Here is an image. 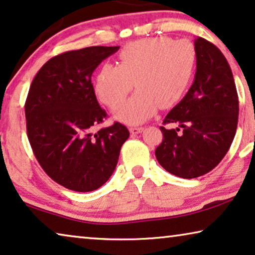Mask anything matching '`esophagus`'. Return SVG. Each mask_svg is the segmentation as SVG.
Wrapping results in <instances>:
<instances>
[{"label":"esophagus","instance_id":"esophagus-1","mask_svg":"<svg viewBox=\"0 0 255 255\" xmlns=\"http://www.w3.org/2000/svg\"><path fill=\"white\" fill-rule=\"evenodd\" d=\"M143 131V128L142 127H131L130 128V132L132 134H138L140 132Z\"/></svg>","mask_w":255,"mask_h":255}]
</instances>
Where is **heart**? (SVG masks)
Returning a JSON list of instances; mask_svg holds the SVG:
<instances>
[{
    "label": "heart",
    "instance_id": "1",
    "mask_svg": "<svg viewBox=\"0 0 255 255\" xmlns=\"http://www.w3.org/2000/svg\"><path fill=\"white\" fill-rule=\"evenodd\" d=\"M120 65L99 70L94 90L109 108L119 107L132 87L135 93L115 112L123 123L141 124L158 107L170 108L186 93L193 76L197 51L187 40L153 36L130 42L120 53Z\"/></svg>",
    "mask_w": 255,
    "mask_h": 255
}]
</instances>
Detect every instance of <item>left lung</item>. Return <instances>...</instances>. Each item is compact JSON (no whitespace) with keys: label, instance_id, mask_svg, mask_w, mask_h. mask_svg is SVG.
I'll return each mask as SVG.
<instances>
[{"label":"left lung","instance_id":"8db88e82","mask_svg":"<svg viewBox=\"0 0 255 255\" xmlns=\"http://www.w3.org/2000/svg\"><path fill=\"white\" fill-rule=\"evenodd\" d=\"M197 71L185 97L165 116L163 140L155 150L158 163L182 178L209 172L226 156L237 130L239 103L230 65L221 50L198 36ZM179 128H183L178 134Z\"/></svg>","mask_w":255,"mask_h":255}]
</instances>
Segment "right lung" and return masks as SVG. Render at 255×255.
Returning a JSON list of instances; mask_svg holds the SVG:
<instances>
[{
	"instance_id": "obj_1",
	"label": "right lung",
	"mask_w": 255,
	"mask_h": 255,
	"mask_svg": "<svg viewBox=\"0 0 255 255\" xmlns=\"http://www.w3.org/2000/svg\"><path fill=\"white\" fill-rule=\"evenodd\" d=\"M116 47L94 46L50 58L33 79L25 103L27 136L51 179L91 192L110 178L130 132L116 122L94 132L107 114L95 97L92 75Z\"/></svg>"
}]
</instances>
